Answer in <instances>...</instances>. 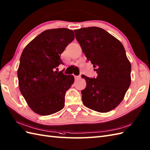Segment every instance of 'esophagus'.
Returning a JSON list of instances; mask_svg holds the SVG:
<instances>
[{
  "mask_svg": "<svg viewBox=\"0 0 150 150\" xmlns=\"http://www.w3.org/2000/svg\"><path fill=\"white\" fill-rule=\"evenodd\" d=\"M74 78H75V79H80L81 78V76H75V75H74Z\"/></svg>",
  "mask_w": 150,
  "mask_h": 150,
  "instance_id": "34e87169",
  "label": "esophagus"
}]
</instances>
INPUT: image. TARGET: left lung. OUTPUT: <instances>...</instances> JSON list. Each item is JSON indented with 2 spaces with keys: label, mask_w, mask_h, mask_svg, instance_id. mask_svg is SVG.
<instances>
[{
  "label": "left lung",
  "mask_w": 150,
  "mask_h": 150,
  "mask_svg": "<svg viewBox=\"0 0 150 150\" xmlns=\"http://www.w3.org/2000/svg\"><path fill=\"white\" fill-rule=\"evenodd\" d=\"M83 53L97 73L81 75L86 86L81 90L84 105L100 112L110 111L122 101L130 85L131 65L120 41L104 29L91 27L74 30Z\"/></svg>",
  "instance_id": "obj_1"
}]
</instances>
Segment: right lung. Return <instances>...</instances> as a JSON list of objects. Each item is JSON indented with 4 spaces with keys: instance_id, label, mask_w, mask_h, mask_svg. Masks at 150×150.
<instances>
[{
    "instance_id": "right-lung-1",
    "label": "right lung",
    "mask_w": 150,
    "mask_h": 150,
    "mask_svg": "<svg viewBox=\"0 0 150 150\" xmlns=\"http://www.w3.org/2000/svg\"><path fill=\"white\" fill-rule=\"evenodd\" d=\"M74 39L72 30L59 28L42 32L25 47L18 70L20 92L33 111L42 116L62 109L65 95L74 76L54 71L63 64L60 56Z\"/></svg>"
}]
</instances>
